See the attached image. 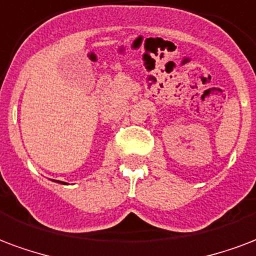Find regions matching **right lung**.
<instances>
[{"instance_id":"right-lung-1","label":"right lung","mask_w":256,"mask_h":256,"mask_svg":"<svg viewBox=\"0 0 256 256\" xmlns=\"http://www.w3.org/2000/svg\"><path fill=\"white\" fill-rule=\"evenodd\" d=\"M56 182H60V180H56Z\"/></svg>"}]
</instances>
